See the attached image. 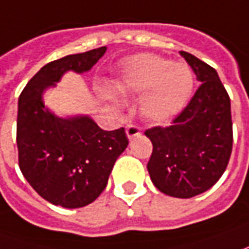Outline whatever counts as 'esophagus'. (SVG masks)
Wrapping results in <instances>:
<instances>
[{
    "instance_id": "obj_1",
    "label": "esophagus",
    "mask_w": 249,
    "mask_h": 249,
    "mask_svg": "<svg viewBox=\"0 0 249 249\" xmlns=\"http://www.w3.org/2000/svg\"><path fill=\"white\" fill-rule=\"evenodd\" d=\"M125 133H126V138H128V139H133V138H136V136H139V135H141V128H139L138 125H133V124L126 125V128H125Z\"/></svg>"
}]
</instances>
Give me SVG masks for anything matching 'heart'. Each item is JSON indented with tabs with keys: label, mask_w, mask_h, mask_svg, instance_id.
<instances>
[{
	"label": "heart",
	"mask_w": 249,
	"mask_h": 249,
	"mask_svg": "<svg viewBox=\"0 0 249 249\" xmlns=\"http://www.w3.org/2000/svg\"><path fill=\"white\" fill-rule=\"evenodd\" d=\"M117 89L143 93L141 108L151 123L164 124L179 116L193 93L194 78L187 66L172 63L157 55H136L123 66ZM113 87H105L103 93L116 106H121V96Z\"/></svg>",
	"instance_id": "1"
}]
</instances>
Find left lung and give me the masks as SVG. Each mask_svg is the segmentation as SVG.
<instances>
[{
	"label": "left lung",
	"instance_id": "8db88e82",
	"mask_svg": "<svg viewBox=\"0 0 249 249\" xmlns=\"http://www.w3.org/2000/svg\"><path fill=\"white\" fill-rule=\"evenodd\" d=\"M180 56L201 82L187 107L168 128L144 135L153 143L147 164L161 193L190 198L207 192L223 175L233 144L230 98L215 69L187 52Z\"/></svg>",
	"mask_w": 249,
	"mask_h": 249
}]
</instances>
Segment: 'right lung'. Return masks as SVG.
<instances>
[{
	"label": "right lung",
	"instance_id": "obj_1",
	"mask_svg": "<svg viewBox=\"0 0 249 249\" xmlns=\"http://www.w3.org/2000/svg\"><path fill=\"white\" fill-rule=\"evenodd\" d=\"M106 51L100 47L48 63L19 96V167L31 187L53 205L81 208L95 201L128 146L124 128L103 131L88 114L57 116L44 102V93L66 73L89 71Z\"/></svg>",
	"mask_w": 249,
	"mask_h": 249
}]
</instances>
